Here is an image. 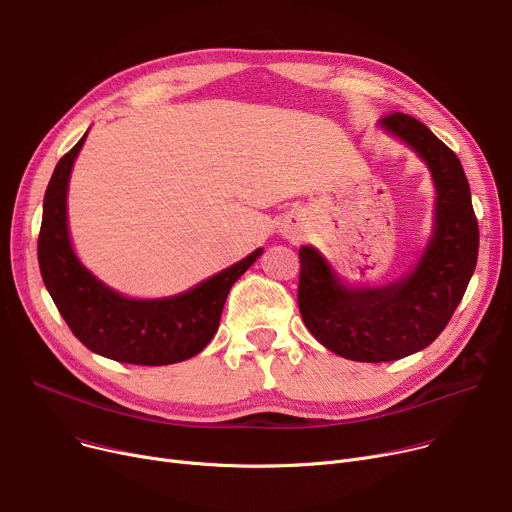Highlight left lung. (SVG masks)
<instances>
[{"label":"left lung","mask_w":512,"mask_h":512,"mask_svg":"<svg viewBox=\"0 0 512 512\" xmlns=\"http://www.w3.org/2000/svg\"><path fill=\"white\" fill-rule=\"evenodd\" d=\"M381 125L412 146L436 185V228L410 276L374 290H348L311 247H302L300 317L319 344L356 362H389L430 346L451 321L478 263L480 228L457 154L418 119L389 113Z\"/></svg>","instance_id":"left-lung-1"}]
</instances>
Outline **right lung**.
<instances>
[{
  "mask_svg": "<svg viewBox=\"0 0 512 512\" xmlns=\"http://www.w3.org/2000/svg\"><path fill=\"white\" fill-rule=\"evenodd\" d=\"M84 140L86 135L63 154L45 191L39 232L43 282L67 327L88 350L140 366L183 362L212 342L232 284L261 249L173 298L131 300L102 286L76 259L65 222L67 181Z\"/></svg>",
  "mask_w": 512,
  "mask_h": 512,
  "instance_id": "add662e5",
  "label": "right lung"
}]
</instances>
